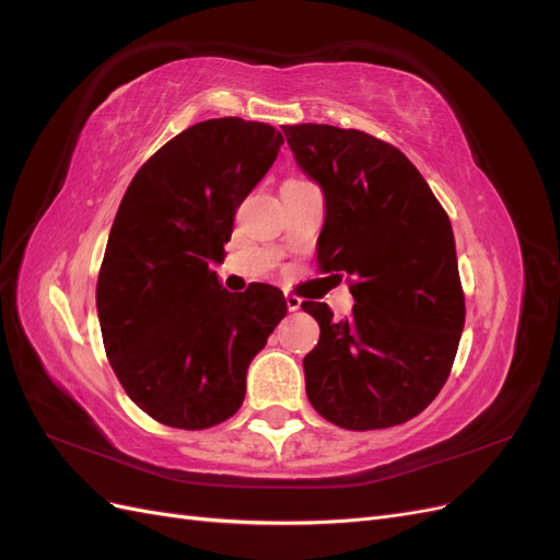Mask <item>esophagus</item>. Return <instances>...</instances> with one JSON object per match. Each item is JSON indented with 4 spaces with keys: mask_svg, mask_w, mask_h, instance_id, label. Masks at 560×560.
<instances>
[{
    "mask_svg": "<svg viewBox=\"0 0 560 560\" xmlns=\"http://www.w3.org/2000/svg\"><path fill=\"white\" fill-rule=\"evenodd\" d=\"M284 303H287V311H290V313H296L301 308V299L294 296V294H284Z\"/></svg>",
    "mask_w": 560,
    "mask_h": 560,
    "instance_id": "34e87169",
    "label": "esophagus"
}]
</instances>
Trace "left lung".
I'll return each mask as SVG.
<instances>
[{
	"mask_svg": "<svg viewBox=\"0 0 560 560\" xmlns=\"http://www.w3.org/2000/svg\"><path fill=\"white\" fill-rule=\"evenodd\" d=\"M282 132L325 196L319 266L354 278L343 322L325 303H301L319 325L303 358L308 399L338 428L399 425L444 387L465 327L451 219L393 144L317 124Z\"/></svg>",
	"mask_w": 560,
	"mask_h": 560,
	"instance_id": "left-lung-1",
	"label": "left lung"
}]
</instances>
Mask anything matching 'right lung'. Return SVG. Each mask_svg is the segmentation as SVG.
Instances as JSON below:
<instances>
[{
	"label": "right lung",
	"instance_id": "add662e5",
	"mask_svg": "<svg viewBox=\"0 0 560 560\" xmlns=\"http://www.w3.org/2000/svg\"><path fill=\"white\" fill-rule=\"evenodd\" d=\"M284 138L238 116L208 118L163 144L132 177L97 276V317L128 397L163 425L206 430L241 409L245 378L287 306L280 290L226 292L233 217Z\"/></svg>",
	"mask_w": 560,
	"mask_h": 560
}]
</instances>
